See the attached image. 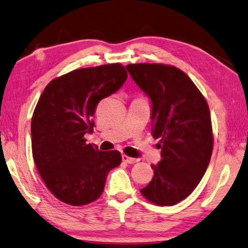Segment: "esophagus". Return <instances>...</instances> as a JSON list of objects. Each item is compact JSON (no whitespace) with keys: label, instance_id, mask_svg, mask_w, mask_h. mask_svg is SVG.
I'll return each mask as SVG.
<instances>
[{"label":"esophagus","instance_id":"esophagus-1","mask_svg":"<svg viewBox=\"0 0 248 248\" xmlns=\"http://www.w3.org/2000/svg\"><path fill=\"white\" fill-rule=\"evenodd\" d=\"M122 159H123V161L126 162V164H135V162L139 161V159L128 157V155H122Z\"/></svg>","mask_w":248,"mask_h":248}]
</instances>
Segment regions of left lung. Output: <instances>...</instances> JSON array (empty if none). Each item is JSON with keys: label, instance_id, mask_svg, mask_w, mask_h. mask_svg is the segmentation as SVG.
I'll use <instances>...</instances> for the list:
<instances>
[{"label": "left lung", "instance_id": "obj_1", "mask_svg": "<svg viewBox=\"0 0 248 248\" xmlns=\"http://www.w3.org/2000/svg\"><path fill=\"white\" fill-rule=\"evenodd\" d=\"M135 83L152 101V137L159 139L161 160L151 182L140 189L154 204L174 205L194 191L213 150L210 109L205 98L178 67L159 63L128 64Z\"/></svg>", "mask_w": 248, "mask_h": 248}]
</instances>
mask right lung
Here are the masks:
<instances>
[{"instance_id": "right-lung-1", "label": "right lung", "mask_w": 248, "mask_h": 248, "mask_svg": "<svg viewBox=\"0 0 248 248\" xmlns=\"http://www.w3.org/2000/svg\"><path fill=\"white\" fill-rule=\"evenodd\" d=\"M127 79L121 63L77 69L53 79L31 118V149L37 170L60 201L80 206L103 194L110 169L121 165L117 150L99 151L87 143L98 103Z\"/></svg>"}]
</instances>
